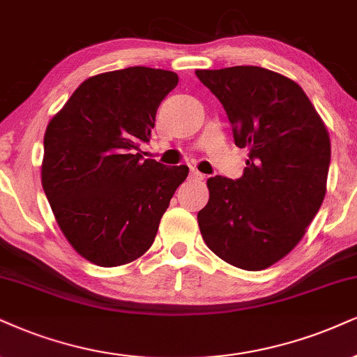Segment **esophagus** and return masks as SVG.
Wrapping results in <instances>:
<instances>
[{
    "label": "esophagus",
    "mask_w": 357,
    "mask_h": 357,
    "mask_svg": "<svg viewBox=\"0 0 357 357\" xmlns=\"http://www.w3.org/2000/svg\"><path fill=\"white\" fill-rule=\"evenodd\" d=\"M190 178H195V180H204L205 175L202 174V172H199L197 169H192L190 170Z\"/></svg>",
    "instance_id": "obj_1"
}]
</instances>
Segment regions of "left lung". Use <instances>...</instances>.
I'll list each match as a JSON object with an SVG mask.
<instances>
[{"instance_id":"8db88e82","label":"left lung","mask_w":357,"mask_h":357,"mask_svg":"<svg viewBox=\"0 0 357 357\" xmlns=\"http://www.w3.org/2000/svg\"><path fill=\"white\" fill-rule=\"evenodd\" d=\"M231 124L235 145L248 149L243 175L206 180L200 233L230 265L259 271L300 243L324 195L331 140L305 91L258 66L195 71Z\"/></svg>"}]
</instances>
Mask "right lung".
Here are the masks:
<instances>
[{
    "label": "right lung",
    "mask_w": 357,
    "mask_h": 357,
    "mask_svg": "<svg viewBox=\"0 0 357 357\" xmlns=\"http://www.w3.org/2000/svg\"><path fill=\"white\" fill-rule=\"evenodd\" d=\"M178 84L164 69L134 68L86 79L44 134L41 182L66 240L111 268L151 248L162 215L188 175L139 153L158 105Z\"/></svg>",
    "instance_id": "add662e5"
}]
</instances>
